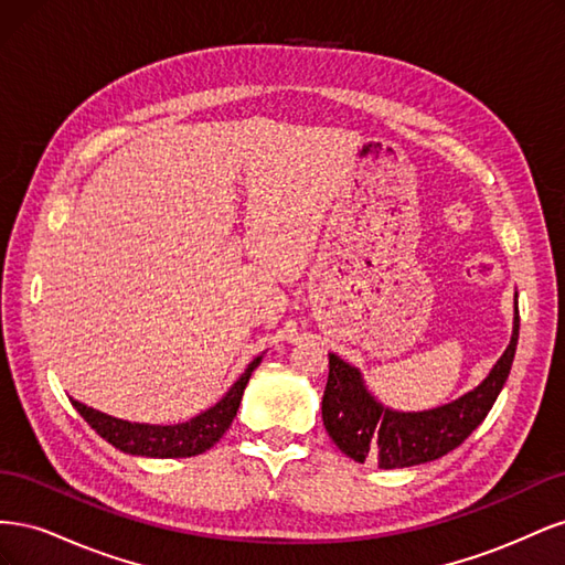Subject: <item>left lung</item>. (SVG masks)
Masks as SVG:
<instances>
[{
  "label": "left lung",
  "instance_id": "8db88e82",
  "mask_svg": "<svg viewBox=\"0 0 565 565\" xmlns=\"http://www.w3.org/2000/svg\"><path fill=\"white\" fill-rule=\"evenodd\" d=\"M519 344V306L514 334L483 384L455 403L426 413H396L374 401L361 372L330 353V377L322 393V422L334 446L351 459L377 461L380 469L415 467L459 448L481 424L511 372Z\"/></svg>",
  "mask_w": 565,
  "mask_h": 565
}]
</instances>
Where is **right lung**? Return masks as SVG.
Returning a JSON list of instances; mask_svg holds the SVG:
<instances>
[{
    "label": "right lung",
    "instance_id": "1",
    "mask_svg": "<svg viewBox=\"0 0 565 565\" xmlns=\"http://www.w3.org/2000/svg\"><path fill=\"white\" fill-rule=\"evenodd\" d=\"M262 355H256L247 365L245 374L237 380L231 391L221 398L207 413L193 417L185 424L174 426H156V424H131L125 419H115L110 415L98 413L94 407H87L84 403L73 398V405L77 413L89 422L92 429L104 436L110 446L125 450L129 455H143V457H193L204 450H210L214 443L221 440L228 431L231 422L237 415L241 407L245 386L252 377L254 367H259Z\"/></svg>",
    "mask_w": 565,
    "mask_h": 565
}]
</instances>
